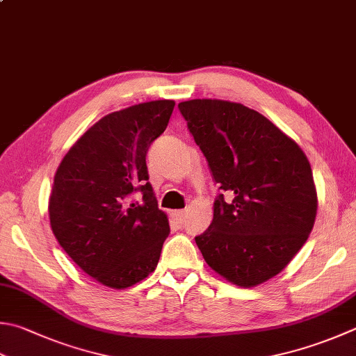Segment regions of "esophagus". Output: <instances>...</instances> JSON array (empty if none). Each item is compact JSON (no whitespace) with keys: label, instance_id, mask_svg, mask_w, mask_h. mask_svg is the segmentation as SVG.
<instances>
[{"label":"esophagus","instance_id":"34e87169","mask_svg":"<svg viewBox=\"0 0 356 356\" xmlns=\"http://www.w3.org/2000/svg\"><path fill=\"white\" fill-rule=\"evenodd\" d=\"M186 213H187L186 211H173V212H172V216L175 217V220L178 221L179 225H183V223H184V220H186Z\"/></svg>","mask_w":356,"mask_h":356}]
</instances>
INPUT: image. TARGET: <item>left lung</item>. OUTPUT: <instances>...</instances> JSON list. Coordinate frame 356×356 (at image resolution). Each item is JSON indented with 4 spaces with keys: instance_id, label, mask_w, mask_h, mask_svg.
Wrapping results in <instances>:
<instances>
[{
    "instance_id": "1",
    "label": "left lung",
    "mask_w": 356,
    "mask_h": 356,
    "mask_svg": "<svg viewBox=\"0 0 356 356\" xmlns=\"http://www.w3.org/2000/svg\"><path fill=\"white\" fill-rule=\"evenodd\" d=\"M223 193L195 237L213 271L237 286L266 282L304 246L318 211L302 149L259 111L220 99L178 104Z\"/></svg>"
}]
</instances>
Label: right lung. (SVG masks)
Segmentation results:
<instances>
[{
  "instance_id": "1",
  "label": "right lung",
  "mask_w": 356,
  "mask_h": 356,
  "mask_svg": "<svg viewBox=\"0 0 356 356\" xmlns=\"http://www.w3.org/2000/svg\"><path fill=\"white\" fill-rule=\"evenodd\" d=\"M173 106V100H152L104 116L76 140L54 177V236L80 270L105 286L122 290L155 271L170 232L145 156ZM136 190L143 193L139 204L128 201Z\"/></svg>"
}]
</instances>
